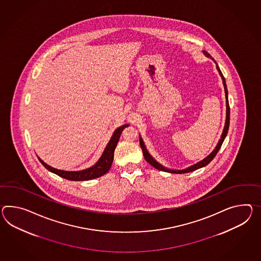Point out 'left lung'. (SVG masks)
Here are the masks:
<instances>
[{"label":"left lung","mask_w":261,"mask_h":261,"mask_svg":"<svg viewBox=\"0 0 261 261\" xmlns=\"http://www.w3.org/2000/svg\"><path fill=\"white\" fill-rule=\"evenodd\" d=\"M203 53L204 54V56H205V57L211 58V59L215 62V64H216L217 70H218L219 73H220V75H221L222 79H223V87H224V92H225V100H226V119H225V124H224V127H223V134H222L221 139L219 140V142H218L217 146L215 147V149L212 151V153H210L205 159H203V160L199 161V162L196 163V164L191 166V167H189V168H187V169H184V170H171V169H168V168H166L164 166L159 164V162H158L155 159H153V156H152L150 153H148L146 147H145V144H144V142H143V140H142V138L140 136V147H141V149H142V152H143L144 159H145V160H146L147 162H148L149 164H151V165L154 167L155 169L159 170V171L171 172V173H186V172H193V171H195V170H198V169H200V168H202V167H204V166L207 165L208 163H210V161L215 158V155H216L217 153H218V152H219V150L221 149V146H222V144H223V140L225 139V137H226V135H227V132H228L229 122H230V108H229L228 92H227V88H226L225 79H224L223 73H222V71L220 70V68H219V66H218V64H217L216 61H215L213 58H211L210 54H207L206 51H203Z\"/></svg>","instance_id":"left-lung-1"}]
</instances>
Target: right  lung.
<instances>
[{
  "label": "right lung",
  "instance_id": "obj_1",
  "mask_svg": "<svg viewBox=\"0 0 261 261\" xmlns=\"http://www.w3.org/2000/svg\"><path fill=\"white\" fill-rule=\"evenodd\" d=\"M127 126H129V124H124V125H121V126L117 128L115 130L114 133L112 135L111 139L109 140L108 145H107L103 153H102V156L96 162L95 165L88 168L86 170L77 171V172H68V171L58 170V169H55L51 166L46 164L43 160H41L38 156V159H39L40 163L44 166L48 171L54 172V173L58 174V176L68 179V180L85 181V180H91V179H94V178L100 177L103 174H106L112 165V162H113V159H114L115 148L117 146L118 141L120 140L122 130L124 128L127 127Z\"/></svg>",
  "mask_w": 261,
  "mask_h": 261
}]
</instances>
